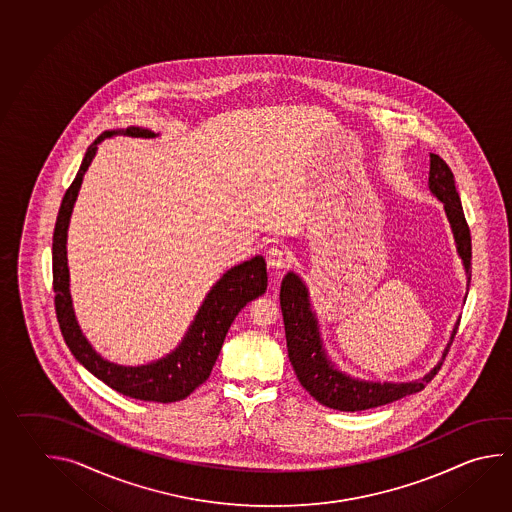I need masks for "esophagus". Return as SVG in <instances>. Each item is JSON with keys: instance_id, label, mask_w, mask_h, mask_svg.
Masks as SVG:
<instances>
[{"instance_id": "esophagus-1", "label": "esophagus", "mask_w": 512, "mask_h": 512, "mask_svg": "<svg viewBox=\"0 0 512 512\" xmlns=\"http://www.w3.org/2000/svg\"><path fill=\"white\" fill-rule=\"evenodd\" d=\"M292 261V255H290V251L286 250L284 246H279V244H273L266 251V262H268V266L273 268V270H282V268H286L288 264Z\"/></svg>"}]
</instances>
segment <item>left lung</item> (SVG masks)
<instances>
[{
  "instance_id": "obj_1",
  "label": "left lung",
  "mask_w": 512,
  "mask_h": 512,
  "mask_svg": "<svg viewBox=\"0 0 512 512\" xmlns=\"http://www.w3.org/2000/svg\"><path fill=\"white\" fill-rule=\"evenodd\" d=\"M428 189L439 202H443V209L454 235L456 251L465 268L467 288H469L470 259H472L469 226L463 215L454 175L447 166V162L434 153H430ZM281 310L288 357L299 383L321 405L341 410V412H359V410L381 407L401 397L421 392L438 374L439 368L445 361V355L452 345V339L458 332L459 324L458 319V323L452 328L449 343L445 346L441 359L428 374L407 383H392V381L381 383V381H366V379L352 377L330 359V355L324 348L317 313L313 312L308 286L295 272L286 273L282 279Z\"/></svg>"
}]
</instances>
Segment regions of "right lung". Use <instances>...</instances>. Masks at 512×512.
<instances>
[{
  "label": "right lung",
  "instance_id": "1",
  "mask_svg": "<svg viewBox=\"0 0 512 512\" xmlns=\"http://www.w3.org/2000/svg\"><path fill=\"white\" fill-rule=\"evenodd\" d=\"M118 135L157 138L158 133L135 126L111 129L104 131L87 147L82 166L78 169L71 188L63 195L54 226L53 282L56 315L69 350L73 352L76 361L84 365L94 377H98L105 385L111 386L124 396L155 403H173L188 397L197 386L208 379L233 319L246 304L266 292V262L262 255H255L250 261L240 262L228 272L222 273L219 281L206 293L199 312L195 313V319L189 324L188 332L184 334L177 348L157 361L146 365H118L98 354L82 332L74 313L71 275L67 264V231L74 204L84 182L85 171L96 157L98 144H102L105 138Z\"/></svg>",
  "mask_w": 512,
  "mask_h": 512
}]
</instances>
